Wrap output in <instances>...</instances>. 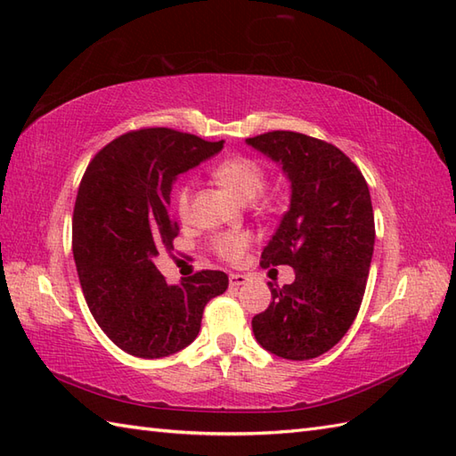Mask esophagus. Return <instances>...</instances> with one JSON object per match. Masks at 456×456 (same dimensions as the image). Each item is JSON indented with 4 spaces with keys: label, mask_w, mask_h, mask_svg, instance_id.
Instances as JSON below:
<instances>
[{
    "label": "esophagus",
    "mask_w": 456,
    "mask_h": 456,
    "mask_svg": "<svg viewBox=\"0 0 456 456\" xmlns=\"http://www.w3.org/2000/svg\"><path fill=\"white\" fill-rule=\"evenodd\" d=\"M248 282V278L245 274H229V286L231 288H239Z\"/></svg>",
    "instance_id": "esophagus-1"
}]
</instances>
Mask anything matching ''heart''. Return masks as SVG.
Masks as SVG:
<instances>
[{"mask_svg": "<svg viewBox=\"0 0 456 456\" xmlns=\"http://www.w3.org/2000/svg\"><path fill=\"white\" fill-rule=\"evenodd\" d=\"M213 178H216L227 191L233 193L239 201L247 203V201H253L258 193L263 191L266 174L258 162L245 157H235V159H227L219 162L217 167L213 168ZM190 201H191V188L190 186L180 188L176 203L182 217H186L190 213ZM248 243H250L248 235H243V233L223 235L216 240V250L219 253V256L235 263V260H239L245 255Z\"/></svg>", "mask_w": 456, "mask_h": 456, "instance_id": "b5f03b06", "label": "heart"}]
</instances>
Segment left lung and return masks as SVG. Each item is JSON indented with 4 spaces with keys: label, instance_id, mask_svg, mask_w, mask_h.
<instances>
[{
    "label": "left lung",
    "instance_id": "left-lung-1",
    "mask_svg": "<svg viewBox=\"0 0 456 456\" xmlns=\"http://www.w3.org/2000/svg\"><path fill=\"white\" fill-rule=\"evenodd\" d=\"M282 168L289 206L260 265H289L296 280L274 288L273 302L253 317L268 353L309 361L333 348L361 307L374 253V213L366 180L333 144L294 131L245 141Z\"/></svg>",
    "mask_w": 456,
    "mask_h": 456
}]
</instances>
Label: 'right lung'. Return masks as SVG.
<instances>
[{"instance_id":"add662e5","label":"right lung","mask_w":456,"mask_h":456,"mask_svg":"<svg viewBox=\"0 0 456 456\" xmlns=\"http://www.w3.org/2000/svg\"><path fill=\"white\" fill-rule=\"evenodd\" d=\"M221 149L223 141L141 129L103 147L84 174L72 219L76 270L94 319L125 353L182 351L200 333L203 307L229 286L221 270L168 284L154 266L180 233L170 213L174 182Z\"/></svg>"}]
</instances>
